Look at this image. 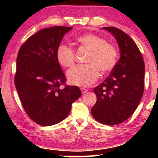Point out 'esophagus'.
I'll use <instances>...</instances> for the list:
<instances>
[{
	"label": "esophagus",
	"instance_id": "34e87169",
	"mask_svg": "<svg viewBox=\"0 0 158 158\" xmlns=\"http://www.w3.org/2000/svg\"><path fill=\"white\" fill-rule=\"evenodd\" d=\"M81 90L82 91V94H85V93L88 91V90L85 89V88H81Z\"/></svg>",
	"mask_w": 158,
	"mask_h": 158
}]
</instances>
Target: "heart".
I'll list each match as a JSON object with an SVG mask.
<instances>
[{
	"label": "heart",
	"mask_w": 158,
	"mask_h": 158,
	"mask_svg": "<svg viewBox=\"0 0 158 158\" xmlns=\"http://www.w3.org/2000/svg\"><path fill=\"white\" fill-rule=\"evenodd\" d=\"M82 47L89 50L86 63L77 66L67 73L69 82L73 85L87 87L94 84L99 77V70L107 73L116 65L117 52L113 45L94 34H85L76 39ZM59 63L65 68H71L75 64V52L65 44H60L56 52Z\"/></svg>",
	"instance_id": "b5f03b06"
}]
</instances>
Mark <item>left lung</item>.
Segmentation results:
<instances>
[{
  "label": "left lung",
  "mask_w": 158,
  "mask_h": 158,
  "mask_svg": "<svg viewBox=\"0 0 158 158\" xmlns=\"http://www.w3.org/2000/svg\"><path fill=\"white\" fill-rule=\"evenodd\" d=\"M114 36L120 58L110 75L94 88L97 101L91 114L97 122L116 125L130 117L141 101L144 85V62L135 42L119 29L103 27Z\"/></svg>",
  "instance_id": "1"
}]
</instances>
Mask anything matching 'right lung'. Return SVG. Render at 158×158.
I'll return each mask as SVG.
<instances>
[{
  "instance_id": "1",
  "label": "right lung",
  "mask_w": 158,
  "mask_h": 158,
  "mask_svg": "<svg viewBox=\"0 0 158 158\" xmlns=\"http://www.w3.org/2000/svg\"><path fill=\"white\" fill-rule=\"evenodd\" d=\"M73 27L40 30L21 45L16 58L15 85L28 116L42 126H51L68 116L82 93L77 86L61 85L66 78L56 57L64 34Z\"/></svg>"
}]
</instances>
